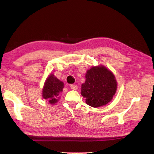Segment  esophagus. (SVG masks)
I'll return each mask as SVG.
<instances>
[{
	"label": "esophagus",
	"instance_id": "34e87169",
	"mask_svg": "<svg viewBox=\"0 0 154 154\" xmlns=\"http://www.w3.org/2000/svg\"><path fill=\"white\" fill-rule=\"evenodd\" d=\"M70 88H71L72 90H77V85H73V84H71V86H70Z\"/></svg>",
	"mask_w": 154,
	"mask_h": 154
}]
</instances>
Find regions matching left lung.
Returning <instances> with one entry per match:
<instances>
[{
    "mask_svg": "<svg viewBox=\"0 0 154 154\" xmlns=\"http://www.w3.org/2000/svg\"><path fill=\"white\" fill-rule=\"evenodd\" d=\"M117 87L118 83L113 72L103 65H98L87 71L81 94L87 105L99 107L111 102Z\"/></svg>",
    "mask_w": 154,
    "mask_h": 154,
    "instance_id": "8db88e82",
    "label": "left lung"
}]
</instances>
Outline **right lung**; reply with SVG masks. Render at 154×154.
Returning <instances> with one entry per match:
<instances>
[{"label": "right lung", "instance_id": "1", "mask_svg": "<svg viewBox=\"0 0 154 154\" xmlns=\"http://www.w3.org/2000/svg\"><path fill=\"white\" fill-rule=\"evenodd\" d=\"M64 86V83L54 76V74L51 73L44 83L42 91L43 98L48 100L51 105L58 103L60 94L63 91Z\"/></svg>", "mask_w": 154, "mask_h": 154}]
</instances>
